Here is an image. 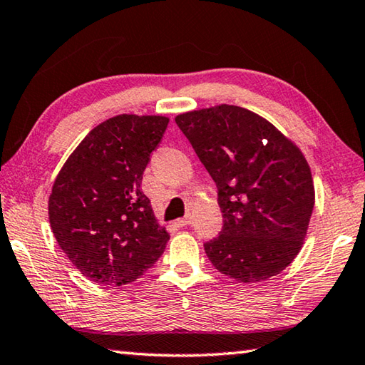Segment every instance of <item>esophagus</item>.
<instances>
[{
  "instance_id": "esophagus-1",
  "label": "esophagus",
  "mask_w": 365,
  "mask_h": 365,
  "mask_svg": "<svg viewBox=\"0 0 365 365\" xmlns=\"http://www.w3.org/2000/svg\"><path fill=\"white\" fill-rule=\"evenodd\" d=\"M190 225V218H178V220H175V226H178V227H185V226H188Z\"/></svg>"
}]
</instances>
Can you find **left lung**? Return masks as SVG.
Here are the masks:
<instances>
[{"label": "left lung", "mask_w": 365, "mask_h": 365, "mask_svg": "<svg viewBox=\"0 0 365 365\" xmlns=\"http://www.w3.org/2000/svg\"><path fill=\"white\" fill-rule=\"evenodd\" d=\"M175 123L218 188L223 230L204 245L213 267L240 283L280 274L301 252L315 205L301 148L239 106L190 110Z\"/></svg>", "instance_id": "8db88e82"}]
</instances>
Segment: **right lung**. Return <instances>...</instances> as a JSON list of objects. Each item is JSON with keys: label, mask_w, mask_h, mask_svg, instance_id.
<instances>
[{"label": "right lung", "mask_w": 365, "mask_h": 365, "mask_svg": "<svg viewBox=\"0 0 365 365\" xmlns=\"http://www.w3.org/2000/svg\"><path fill=\"white\" fill-rule=\"evenodd\" d=\"M169 123L163 115L121 113L85 135L56 175L48 221L60 248L88 280L121 287L144 275L169 240L142 174Z\"/></svg>", "instance_id": "1"}]
</instances>
